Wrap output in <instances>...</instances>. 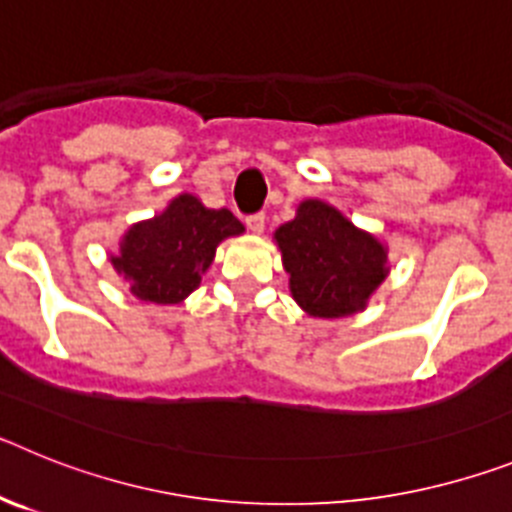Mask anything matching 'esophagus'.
<instances>
[{
    "label": "esophagus",
    "instance_id": "esophagus-1",
    "mask_svg": "<svg viewBox=\"0 0 512 512\" xmlns=\"http://www.w3.org/2000/svg\"><path fill=\"white\" fill-rule=\"evenodd\" d=\"M246 225H248V230H251V233L261 235V233H264V228H266V215H264V212H256V215L248 217Z\"/></svg>",
    "mask_w": 512,
    "mask_h": 512
}]
</instances>
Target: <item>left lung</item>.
Here are the masks:
<instances>
[{
    "mask_svg": "<svg viewBox=\"0 0 512 512\" xmlns=\"http://www.w3.org/2000/svg\"><path fill=\"white\" fill-rule=\"evenodd\" d=\"M274 243L282 251L289 292L310 318L336 320L366 310L390 274L382 238L318 197L297 205L295 220L279 225Z\"/></svg>",
    "mask_w": 512,
    "mask_h": 512,
    "instance_id": "8db88e82",
    "label": "left lung"
}]
</instances>
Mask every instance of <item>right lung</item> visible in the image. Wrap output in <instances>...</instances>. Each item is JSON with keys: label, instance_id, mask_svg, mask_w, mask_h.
I'll use <instances>...</instances> for the list:
<instances>
[{"label": "right lung", "instance_id": "right-lung-1", "mask_svg": "<svg viewBox=\"0 0 512 512\" xmlns=\"http://www.w3.org/2000/svg\"><path fill=\"white\" fill-rule=\"evenodd\" d=\"M243 233L246 228L233 212L210 210L200 197L182 192L164 212L130 225L110 264L138 300L179 305L200 287L217 246Z\"/></svg>", "mask_w": 512, "mask_h": 512}]
</instances>
